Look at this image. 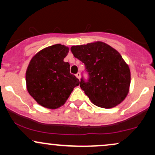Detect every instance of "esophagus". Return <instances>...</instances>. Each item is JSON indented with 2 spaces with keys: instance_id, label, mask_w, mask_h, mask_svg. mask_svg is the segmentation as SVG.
<instances>
[{
  "instance_id": "esophagus-1",
  "label": "esophagus",
  "mask_w": 155,
  "mask_h": 155,
  "mask_svg": "<svg viewBox=\"0 0 155 155\" xmlns=\"http://www.w3.org/2000/svg\"><path fill=\"white\" fill-rule=\"evenodd\" d=\"M76 76L78 78V79H80V78H81V74H80V73L79 72L77 73V74H76Z\"/></svg>"
}]
</instances>
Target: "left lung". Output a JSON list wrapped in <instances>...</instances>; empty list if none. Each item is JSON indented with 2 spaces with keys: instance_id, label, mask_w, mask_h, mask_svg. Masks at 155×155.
Wrapping results in <instances>:
<instances>
[{
  "instance_id": "left-lung-1",
  "label": "left lung",
  "mask_w": 155,
  "mask_h": 155,
  "mask_svg": "<svg viewBox=\"0 0 155 155\" xmlns=\"http://www.w3.org/2000/svg\"><path fill=\"white\" fill-rule=\"evenodd\" d=\"M71 52L84 63L88 81L81 79L80 87L93 104L111 108L127 97L130 84V68L118 51L102 41L73 46Z\"/></svg>"
}]
</instances>
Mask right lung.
Wrapping results in <instances>:
<instances>
[{
    "mask_svg": "<svg viewBox=\"0 0 155 155\" xmlns=\"http://www.w3.org/2000/svg\"><path fill=\"white\" fill-rule=\"evenodd\" d=\"M69 48L54 44L44 48L32 58L25 79L28 93L44 108L63 106L79 80L70 74V64L64 62Z\"/></svg>",
    "mask_w": 155,
    "mask_h": 155,
    "instance_id": "right-lung-1",
    "label": "right lung"
}]
</instances>
